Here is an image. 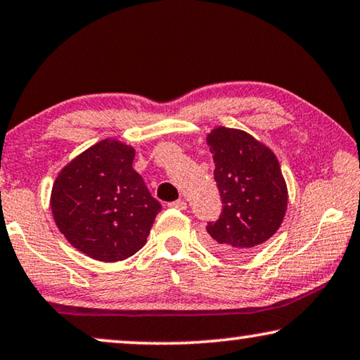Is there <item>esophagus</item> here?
<instances>
[{
  "mask_svg": "<svg viewBox=\"0 0 360 360\" xmlns=\"http://www.w3.org/2000/svg\"><path fill=\"white\" fill-rule=\"evenodd\" d=\"M169 207H173V209H178V210H186L187 209V204H186V200L179 199V200H176V202H171Z\"/></svg>",
  "mask_w": 360,
  "mask_h": 360,
  "instance_id": "1",
  "label": "esophagus"
}]
</instances>
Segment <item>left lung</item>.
<instances>
[{"instance_id":"8db88e82","label":"left lung","mask_w":360,"mask_h":360,"mask_svg":"<svg viewBox=\"0 0 360 360\" xmlns=\"http://www.w3.org/2000/svg\"><path fill=\"white\" fill-rule=\"evenodd\" d=\"M220 191V219L210 221V245L225 255H245L281 229L288 191L279 160L269 146L240 129L219 127L207 134Z\"/></svg>"}]
</instances>
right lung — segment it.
Masks as SVG:
<instances>
[{"instance_id": "right-lung-1", "label": "right lung", "mask_w": 360, "mask_h": 360, "mask_svg": "<svg viewBox=\"0 0 360 360\" xmlns=\"http://www.w3.org/2000/svg\"><path fill=\"white\" fill-rule=\"evenodd\" d=\"M135 148L104 139L67 163L53 181L50 209L70 245L103 262H117L145 246L161 210L131 168Z\"/></svg>"}]
</instances>
